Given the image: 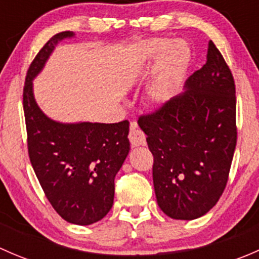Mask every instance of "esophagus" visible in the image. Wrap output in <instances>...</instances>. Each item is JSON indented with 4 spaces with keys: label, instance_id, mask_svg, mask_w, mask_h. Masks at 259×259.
<instances>
[{
    "label": "esophagus",
    "instance_id": "obj_1",
    "mask_svg": "<svg viewBox=\"0 0 259 259\" xmlns=\"http://www.w3.org/2000/svg\"><path fill=\"white\" fill-rule=\"evenodd\" d=\"M129 140L133 146H140L145 144V134L142 130L138 129L137 122H132V124H130Z\"/></svg>",
    "mask_w": 259,
    "mask_h": 259
}]
</instances>
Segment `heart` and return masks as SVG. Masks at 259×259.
Masks as SVG:
<instances>
[{"label":"heart","mask_w":259,"mask_h":259,"mask_svg":"<svg viewBox=\"0 0 259 259\" xmlns=\"http://www.w3.org/2000/svg\"><path fill=\"white\" fill-rule=\"evenodd\" d=\"M133 56L135 69L148 66L159 59L146 91L148 98L156 105L171 100L189 62L190 51L187 44L180 40L171 42L168 38H149L139 44Z\"/></svg>","instance_id":"obj_1"}]
</instances>
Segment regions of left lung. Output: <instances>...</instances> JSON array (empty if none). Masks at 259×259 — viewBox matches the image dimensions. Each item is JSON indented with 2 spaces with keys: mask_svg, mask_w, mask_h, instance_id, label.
I'll use <instances>...</instances> for the list:
<instances>
[{
  "mask_svg": "<svg viewBox=\"0 0 259 259\" xmlns=\"http://www.w3.org/2000/svg\"><path fill=\"white\" fill-rule=\"evenodd\" d=\"M184 89L138 124L154 155L158 205L170 218L192 221L221 198L237 144L236 86L211 41L207 62Z\"/></svg>",
  "mask_w": 259,
  "mask_h": 259,
  "instance_id": "obj_1",
  "label": "left lung"
}]
</instances>
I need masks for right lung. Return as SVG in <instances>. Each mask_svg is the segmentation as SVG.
Wrapping results in <instances>:
<instances>
[{"instance_id":"add662e5","label":"right lung","mask_w":259,"mask_h":259,"mask_svg":"<svg viewBox=\"0 0 259 259\" xmlns=\"http://www.w3.org/2000/svg\"><path fill=\"white\" fill-rule=\"evenodd\" d=\"M72 31L52 36L30 65L23 88L27 146L36 177L54 209L69 223L89 226L114 203V179L130 150L129 121L60 122L37 105L33 79Z\"/></svg>"}]
</instances>
